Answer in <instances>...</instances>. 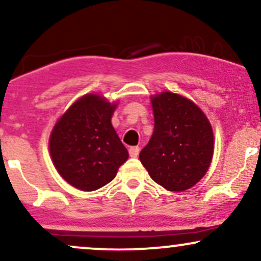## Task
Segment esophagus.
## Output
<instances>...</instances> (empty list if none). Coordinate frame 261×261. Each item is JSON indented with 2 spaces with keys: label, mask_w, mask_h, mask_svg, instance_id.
<instances>
[{
  "label": "esophagus",
  "mask_w": 261,
  "mask_h": 261,
  "mask_svg": "<svg viewBox=\"0 0 261 261\" xmlns=\"http://www.w3.org/2000/svg\"><path fill=\"white\" fill-rule=\"evenodd\" d=\"M140 153V147H137V146H133V147H130L128 149V154H130V157L133 158H136L137 155Z\"/></svg>",
  "instance_id": "1"
}]
</instances>
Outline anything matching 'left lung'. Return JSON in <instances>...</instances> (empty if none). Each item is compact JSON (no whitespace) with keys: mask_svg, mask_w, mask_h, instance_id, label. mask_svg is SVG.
I'll return each mask as SVG.
<instances>
[{"mask_svg":"<svg viewBox=\"0 0 261 261\" xmlns=\"http://www.w3.org/2000/svg\"><path fill=\"white\" fill-rule=\"evenodd\" d=\"M154 130L140 161L157 184L169 191L194 187L214 154L211 125L196 104L170 92L152 98Z\"/></svg>","mask_w":261,"mask_h":261,"instance_id":"obj_1","label":"left lung"}]
</instances>
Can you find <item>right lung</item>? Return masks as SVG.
I'll use <instances>...</instances> for the list:
<instances>
[{"label":"right lung","mask_w":261,"mask_h":261,"mask_svg":"<svg viewBox=\"0 0 261 261\" xmlns=\"http://www.w3.org/2000/svg\"><path fill=\"white\" fill-rule=\"evenodd\" d=\"M115 107L100 95H85L54 127L49 147L55 168L80 190L93 191L107 185L128 158L110 122Z\"/></svg>","instance_id":"obj_1"}]
</instances>
